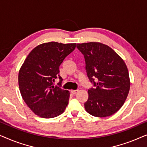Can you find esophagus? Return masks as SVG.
<instances>
[{"label":"esophagus","instance_id":"obj_1","mask_svg":"<svg viewBox=\"0 0 147 147\" xmlns=\"http://www.w3.org/2000/svg\"><path fill=\"white\" fill-rule=\"evenodd\" d=\"M71 92L73 94H76L78 92V90H71Z\"/></svg>","mask_w":147,"mask_h":147}]
</instances>
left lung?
<instances>
[{
    "label": "left lung",
    "instance_id": "1",
    "mask_svg": "<svg viewBox=\"0 0 147 147\" xmlns=\"http://www.w3.org/2000/svg\"><path fill=\"white\" fill-rule=\"evenodd\" d=\"M77 47L84 56L88 77L94 86L88 91L86 112L96 117L112 115L123 106L130 90L126 63L111 47L99 42L78 43Z\"/></svg>",
    "mask_w": 147,
    "mask_h": 147
}]
</instances>
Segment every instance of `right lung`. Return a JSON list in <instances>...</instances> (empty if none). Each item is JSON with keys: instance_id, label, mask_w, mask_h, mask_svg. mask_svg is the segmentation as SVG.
Returning a JSON list of instances; mask_svg holds the SVG:
<instances>
[{"instance_id": "add662e5", "label": "right lung", "mask_w": 147, "mask_h": 147, "mask_svg": "<svg viewBox=\"0 0 147 147\" xmlns=\"http://www.w3.org/2000/svg\"><path fill=\"white\" fill-rule=\"evenodd\" d=\"M76 43L48 42L37 45L27 55L19 72V86L26 104L36 115L51 118L67 107L69 92L54 86L59 77V65L75 49Z\"/></svg>"}]
</instances>
